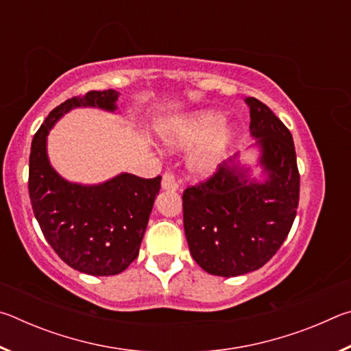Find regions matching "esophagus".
I'll use <instances>...</instances> for the list:
<instances>
[{"instance_id":"34e87169","label":"esophagus","mask_w":351,"mask_h":351,"mask_svg":"<svg viewBox=\"0 0 351 351\" xmlns=\"http://www.w3.org/2000/svg\"><path fill=\"white\" fill-rule=\"evenodd\" d=\"M161 186L164 190H171V192H176V190L180 189V184H178V181H176V176L171 173V171L164 173Z\"/></svg>"}]
</instances>
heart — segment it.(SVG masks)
I'll list each match as a JSON object with an SVG mask.
<instances>
[{
    "label": "heart",
    "instance_id": "obj_1",
    "mask_svg": "<svg viewBox=\"0 0 351 351\" xmlns=\"http://www.w3.org/2000/svg\"><path fill=\"white\" fill-rule=\"evenodd\" d=\"M161 144L169 150H189L195 145L189 161V169L195 176L213 175L221 164L235 128L217 110H198L189 114L169 117L156 128Z\"/></svg>",
    "mask_w": 351,
    "mask_h": 351
}]
</instances>
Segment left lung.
<instances>
[{"label":"left lung","mask_w":351,"mask_h":351,"mask_svg":"<svg viewBox=\"0 0 351 351\" xmlns=\"http://www.w3.org/2000/svg\"><path fill=\"white\" fill-rule=\"evenodd\" d=\"M263 181L237 154L182 193L184 230L193 260L212 276L260 269L283 245L299 204L300 176L289 130L268 106L246 97Z\"/></svg>","instance_id":"8db88e82"}]
</instances>
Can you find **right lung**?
<instances>
[{
    "label": "right lung",
    "mask_w": 351,
    "mask_h": 351,
    "mask_svg": "<svg viewBox=\"0 0 351 351\" xmlns=\"http://www.w3.org/2000/svg\"><path fill=\"white\" fill-rule=\"evenodd\" d=\"M117 99L114 90L90 91L58 105L35 133L29 156V197L41 232L64 263L90 276H116L138 257L161 176L71 182L49 162L47 134L74 108L116 112Z\"/></svg>",
    "instance_id": "obj_1"
}]
</instances>
